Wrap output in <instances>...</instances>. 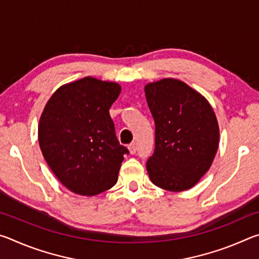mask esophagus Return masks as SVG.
Here are the masks:
<instances>
[{"label":"esophagus","instance_id":"1","mask_svg":"<svg viewBox=\"0 0 259 259\" xmlns=\"http://www.w3.org/2000/svg\"><path fill=\"white\" fill-rule=\"evenodd\" d=\"M128 148H129V151H130L131 154H135V153L137 152V148H136L135 144H130V145L128 146Z\"/></svg>","mask_w":259,"mask_h":259}]
</instances>
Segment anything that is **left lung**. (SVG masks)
<instances>
[{
    "mask_svg": "<svg viewBox=\"0 0 259 259\" xmlns=\"http://www.w3.org/2000/svg\"><path fill=\"white\" fill-rule=\"evenodd\" d=\"M145 95L155 122L148 176L163 190H188L208 171L217 153L219 128L213 109L203 96L174 78L150 83Z\"/></svg>",
    "mask_w": 259,
    "mask_h": 259,
    "instance_id": "left-lung-1",
    "label": "left lung"
}]
</instances>
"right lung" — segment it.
I'll list each match as a JSON object with an SVG mask.
<instances>
[{"instance_id": "1", "label": "right lung", "mask_w": 259, "mask_h": 259, "mask_svg": "<svg viewBox=\"0 0 259 259\" xmlns=\"http://www.w3.org/2000/svg\"><path fill=\"white\" fill-rule=\"evenodd\" d=\"M121 93L117 83L94 77L60 87L38 123V143L47 163L69 191L96 195L117 182L123 155L109 108Z\"/></svg>"}]
</instances>
